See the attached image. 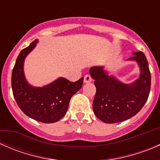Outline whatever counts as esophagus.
<instances>
[{
  "mask_svg": "<svg viewBox=\"0 0 160 160\" xmlns=\"http://www.w3.org/2000/svg\"><path fill=\"white\" fill-rule=\"evenodd\" d=\"M92 79L91 77H90V75H85L84 76V79H83V82H84L85 83H90V82H91Z\"/></svg>",
  "mask_w": 160,
  "mask_h": 160,
  "instance_id": "esophagus-1",
  "label": "esophagus"
}]
</instances>
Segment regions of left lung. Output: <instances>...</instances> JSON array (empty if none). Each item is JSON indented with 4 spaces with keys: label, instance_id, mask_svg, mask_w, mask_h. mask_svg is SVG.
<instances>
[{
    "label": "left lung",
    "instance_id": "1",
    "mask_svg": "<svg viewBox=\"0 0 160 160\" xmlns=\"http://www.w3.org/2000/svg\"><path fill=\"white\" fill-rule=\"evenodd\" d=\"M127 60L138 63L140 75L130 83H124L104 70L103 66L92 67L90 74L94 80L96 94L93 102L95 115L105 123H117L135 116L149 98L151 73L142 52H133Z\"/></svg>",
    "mask_w": 160,
    "mask_h": 160
}]
</instances>
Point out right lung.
<instances>
[{
    "instance_id": "right-lung-1",
    "label": "right lung",
    "mask_w": 160,
    "mask_h": 160,
    "mask_svg": "<svg viewBox=\"0 0 160 160\" xmlns=\"http://www.w3.org/2000/svg\"><path fill=\"white\" fill-rule=\"evenodd\" d=\"M37 43V39L32 42L21 51L16 59L11 76L13 95L27 116L43 123H54L66 114L71 98L82 88L83 77L73 83L59 77L42 88L29 84L24 72V62Z\"/></svg>"
}]
</instances>
